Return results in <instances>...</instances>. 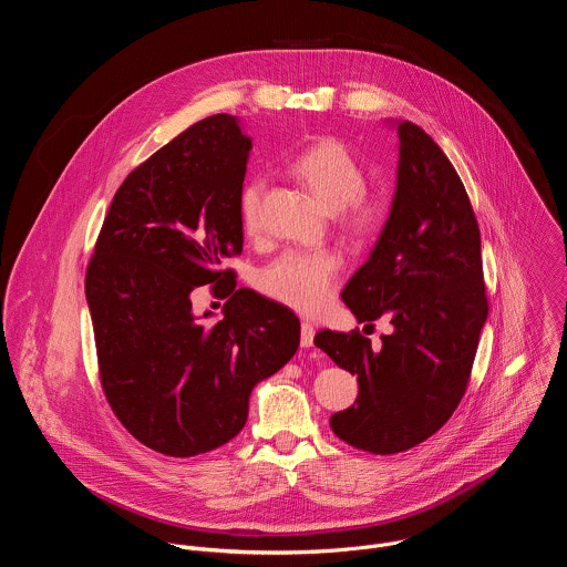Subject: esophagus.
<instances>
[{
  "mask_svg": "<svg viewBox=\"0 0 567 567\" xmlns=\"http://www.w3.org/2000/svg\"><path fill=\"white\" fill-rule=\"evenodd\" d=\"M313 334H316V330H313L311 322L302 320V326H300V346L302 348H311L313 346Z\"/></svg>",
  "mask_w": 567,
  "mask_h": 567,
  "instance_id": "1",
  "label": "esophagus"
}]
</instances>
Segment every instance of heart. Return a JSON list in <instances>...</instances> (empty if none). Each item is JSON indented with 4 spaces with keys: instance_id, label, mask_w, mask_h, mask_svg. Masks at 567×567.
<instances>
[{
    "instance_id": "1",
    "label": "heart",
    "mask_w": 567,
    "mask_h": 567,
    "mask_svg": "<svg viewBox=\"0 0 567 567\" xmlns=\"http://www.w3.org/2000/svg\"><path fill=\"white\" fill-rule=\"evenodd\" d=\"M289 171L322 208L337 215L341 230L352 239L370 241L383 230L390 204L383 195L365 190V168L341 138L328 136L309 143L293 154ZM262 195L265 184L258 177L239 188L237 213L247 233H256L260 226ZM339 269L341 258L332 251L285 254L262 269L260 287L298 311H313L328 300Z\"/></svg>"
}]
</instances>
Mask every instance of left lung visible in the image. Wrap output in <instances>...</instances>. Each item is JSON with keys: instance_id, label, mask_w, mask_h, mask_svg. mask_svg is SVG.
<instances>
[{"instance_id": "8db88e82", "label": "left lung", "mask_w": 567, "mask_h": 567, "mask_svg": "<svg viewBox=\"0 0 567 567\" xmlns=\"http://www.w3.org/2000/svg\"><path fill=\"white\" fill-rule=\"evenodd\" d=\"M396 132L390 217L341 293L365 328L383 316L392 334L381 337V348L359 330L313 339L359 381L354 406L332 415V431L374 455L409 451L449 422L489 313L480 228L462 179L420 125L401 121Z\"/></svg>"}]
</instances>
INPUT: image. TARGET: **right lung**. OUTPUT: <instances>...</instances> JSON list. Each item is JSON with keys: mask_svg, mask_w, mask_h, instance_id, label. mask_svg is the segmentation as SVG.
I'll return each instance as SVG.
<instances>
[{"mask_svg": "<svg viewBox=\"0 0 567 567\" xmlns=\"http://www.w3.org/2000/svg\"><path fill=\"white\" fill-rule=\"evenodd\" d=\"M249 150L230 114L156 150L116 190L87 267L103 392L130 435L171 457L233 440L254 385L300 343L293 311L235 289V271L221 269L245 241L237 195ZM202 284L229 298L215 327L192 313Z\"/></svg>", "mask_w": 567, "mask_h": 567, "instance_id": "add662e5", "label": "right lung"}]
</instances>
